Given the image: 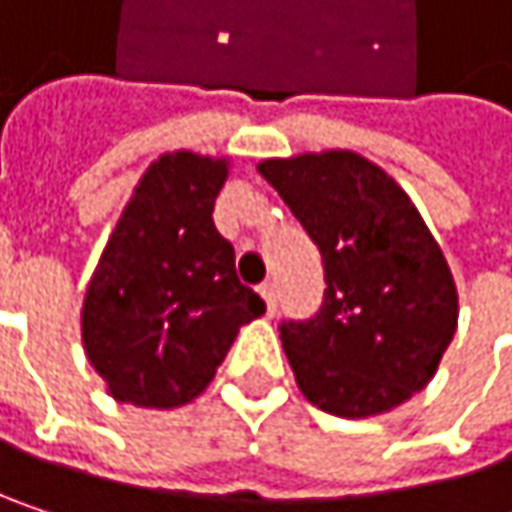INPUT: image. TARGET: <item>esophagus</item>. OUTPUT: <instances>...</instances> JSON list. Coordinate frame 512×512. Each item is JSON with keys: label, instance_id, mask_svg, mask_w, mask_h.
Instances as JSON below:
<instances>
[{"label": "esophagus", "instance_id": "1", "mask_svg": "<svg viewBox=\"0 0 512 512\" xmlns=\"http://www.w3.org/2000/svg\"><path fill=\"white\" fill-rule=\"evenodd\" d=\"M257 290H260V296H263V302H266V311L272 314V311H275V305H278V290H275V281H263Z\"/></svg>", "mask_w": 512, "mask_h": 512}]
</instances>
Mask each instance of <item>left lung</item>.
Returning a JSON list of instances; mask_svg holds the SVG:
<instances>
[{"instance_id": "obj_1", "label": "left lung", "mask_w": 512, "mask_h": 512, "mask_svg": "<svg viewBox=\"0 0 512 512\" xmlns=\"http://www.w3.org/2000/svg\"><path fill=\"white\" fill-rule=\"evenodd\" d=\"M323 257V305L278 326L302 394L329 415L391 412L421 391L457 332V287L409 195L353 151L263 159Z\"/></svg>"}]
</instances>
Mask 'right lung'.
<instances>
[{
	"label": "right lung",
	"instance_id": "right-lung-1",
	"mask_svg": "<svg viewBox=\"0 0 512 512\" xmlns=\"http://www.w3.org/2000/svg\"><path fill=\"white\" fill-rule=\"evenodd\" d=\"M228 159L162 154L124 207L82 302V344L121 403L195 400L240 326L266 311L237 278L213 207Z\"/></svg>",
	"mask_w": 512,
	"mask_h": 512
}]
</instances>
